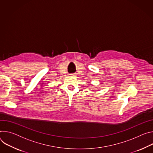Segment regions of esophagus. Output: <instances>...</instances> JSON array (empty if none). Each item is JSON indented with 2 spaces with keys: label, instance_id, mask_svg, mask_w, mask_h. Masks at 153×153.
Here are the masks:
<instances>
[{
  "label": "esophagus",
  "instance_id": "obj_1",
  "mask_svg": "<svg viewBox=\"0 0 153 153\" xmlns=\"http://www.w3.org/2000/svg\"><path fill=\"white\" fill-rule=\"evenodd\" d=\"M71 75L72 76H75V75L74 74H71Z\"/></svg>",
  "mask_w": 153,
  "mask_h": 153
}]
</instances>
